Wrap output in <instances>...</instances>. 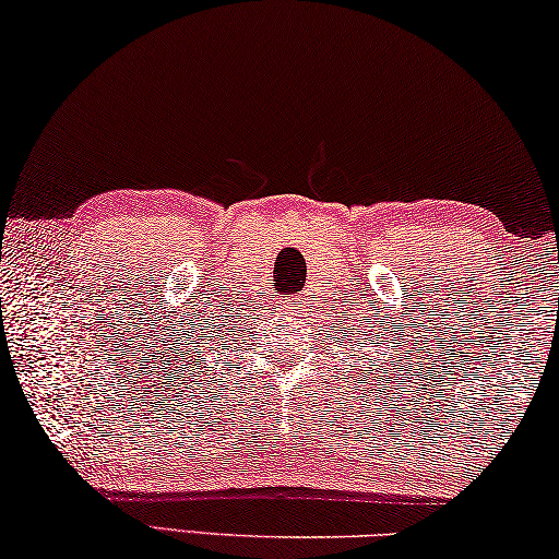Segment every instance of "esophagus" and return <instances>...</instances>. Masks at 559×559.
Returning <instances> with one entry per match:
<instances>
[{
	"mask_svg": "<svg viewBox=\"0 0 559 559\" xmlns=\"http://www.w3.org/2000/svg\"><path fill=\"white\" fill-rule=\"evenodd\" d=\"M286 308H296V306H294V304H286ZM296 313H298V311H296Z\"/></svg>",
	"mask_w": 559,
	"mask_h": 559,
	"instance_id": "esophagus-1",
	"label": "esophagus"
}]
</instances>
